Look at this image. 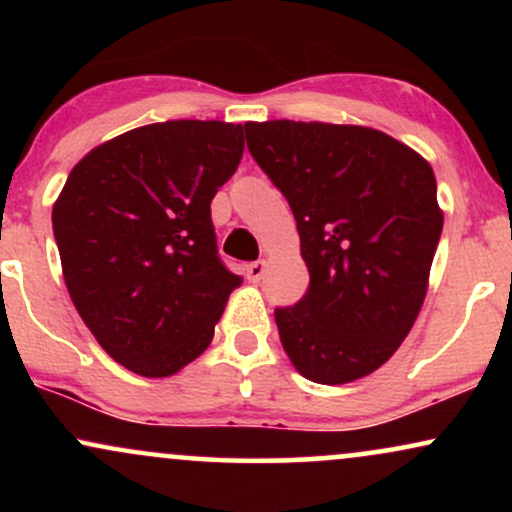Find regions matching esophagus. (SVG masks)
I'll return each mask as SVG.
<instances>
[{
  "instance_id": "obj_1",
  "label": "esophagus",
  "mask_w": 512,
  "mask_h": 512,
  "mask_svg": "<svg viewBox=\"0 0 512 512\" xmlns=\"http://www.w3.org/2000/svg\"><path fill=\"white\" fill-rule=\"evenodd\" d=\"M264 272H267V262H264V260L250 262L248 267H245V274H248V279L252 281V284H260Z\"/></svg>"
}]
</instances>
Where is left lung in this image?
I'll return each mask as SVG.
<instances>
[{
    "mask_svg": "<svg viewBox=\"0 0 512 512\" xmlns=\"http://www.w3.org/2000/svg\"><path fill=\"white\" fill-rule=\"evenodd\" d=\"M248 149L286 197L310 272L305 296L276 308L303 378L344 385L404 342L426 298L443 211L436 175L407 144L356 125H245Z\"/></svg>",
    "mask_w": 512,
    "mask_h": 512,
    "instance_id": "obj_1",
    "label": "left lung"
}]
</instances>
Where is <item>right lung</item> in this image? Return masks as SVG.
Here are the masks:
<instances>
[{
  "label": "right lung",
  "mask_w": 512,
  "mask_h": 512,
  "mask_svg": "<svg viewBox=\"0 0 512 512\" xmlns=\"http://www.w3.org/2000/svg\"><path fill=\"white\" fill-rule=\"evenodd\" d=\"M243 149V125L156 122L96 146L64 182L52 207L64 284L132 373L166 378L195 361L243 284L211 223V199Z\"/></svg>",
  "instance_id": "right-lung-1"
}]
</instances>
